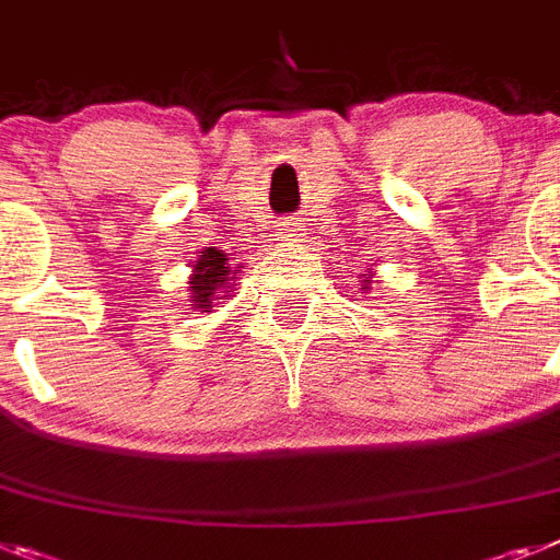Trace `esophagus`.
<instances>
[{"label":"esophagus","instance_id":"obj_1","mask_svg":"<svg viewBox=\"0 0 560 560\" xmlns=\"http://www.w3.org/2000/svg\"><path fill=\"white\" fill-rule=\"evenodd\" d=\"M300 237V226L294 221H283L280 223V229H277V241H280V246H291V243L298 241Z\"/></svg>","mask_w":560,"mask_h":560}]
</instances>
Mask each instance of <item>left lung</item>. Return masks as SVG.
Instances as JSON below:
<instances>
[{
	"label": "left lung",
	"mask_w": 560,
	"mask_h": 560,
	"mask_svg": "<svg viewBox=\"0 0 560 560\" xmlns=\"http://www.w3.org/2000/svg\"><path fill=\"white\" fill-rule=\"evenodd\" d=\"M368 283H371V280H362V291H365V289H368Z\"/></svg>",
	"instance_id": "1"
}]
</instances>
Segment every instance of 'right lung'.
Segmentation results:
<instances>
[{"instance_id": "obj_1", "label": "right lung", "mask_w": 560, "mask_h": 560, "mask_svg": "<svg viewBox=\"0 0 560 560\" xmlns=\"http://www.w3.org/2000/svg\"><path fill=\"white\" fill-rule=\"evenodd\" d=\"M241 269V266H237ZM232 269L229 257L223 255L221 248H203L195 260V275L189 277V294H192V308L200 312H212L218 300L229 298L226 291L232 289V280L237 275Z\"/></svg>"}]
</instances>
